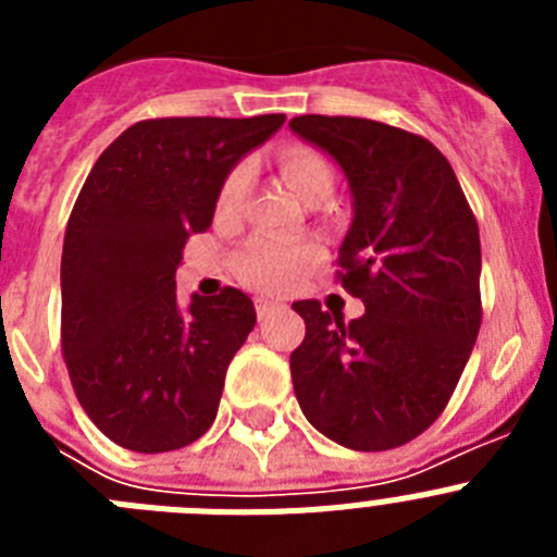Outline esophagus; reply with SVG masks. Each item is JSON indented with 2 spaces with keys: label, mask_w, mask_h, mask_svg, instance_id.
I'll return each instance as SVG.
<instances>
[{
  "label": "esophagus",
  "mask_w": 557,
  "mask_h": 557,
  "mask_svg": "<svg viewBox=\"0 0 557 557\" xmlns=\"http://www.w3.org/2000/svg\"><path fill=\"white\" fill-rule=\"evenodd\" d=\"M253 307H256V314H259V318H268V314H273V312H282L284 304L270 301V298H256Z\"/></svg>",
  "instance_id": "esophagus-1"
}]
</instances>
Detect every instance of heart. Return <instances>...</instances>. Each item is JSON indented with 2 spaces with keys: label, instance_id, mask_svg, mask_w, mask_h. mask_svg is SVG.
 I'll list each match as a JSON object with an SVG mask.
<instances>
[{
  "label": "heart",
  "instance_id": "b5f03b06",
  "mask_svg": "<svg viewBox=\"0 0 557 557\" xmlns=\"http://www.w3.org/2000/svg\"><path fill=\"white\" fill-rule=\"evenodd\" d=\"M278 166L287 181L289 189L301 200L312 203L318 195L334 189V170L326 156H321L312 147L293 145L284 147L278 156ZM248 186V166L239 164L225 175L218 191V214L228 218L239 209ZM321 262V250L309 243H282V239H268V236H256L245 245L234 259V270L239 282L248 284L262 293H287L295 284L301 282L304 275Z\"/></svg>",
  "mask_w": 557,
  "mask_h": 557
}]
</instances>
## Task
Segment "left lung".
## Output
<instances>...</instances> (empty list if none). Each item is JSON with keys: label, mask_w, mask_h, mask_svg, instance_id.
I'll list each match as a JSON object with an SVG mask.
<instances>
[{"label": "left lung", "mask_w": 557, "mask_h": 557, "mask_svg": "<svg viewBox=\"0 0 557 557\" xmlns=\"http://www.w3.org/2000/svg\"><path fill=\"white\" fill-rule=\"evenodd\" d=\"M326 150L354 198L337 282L366 304L343 323L295 301L307 337L289 354L295 398L334 444L385 451L446 410L482 323L480 228L446 156L418 133L307 113L289 120Z\"/></svg>", "instance_id": "1"}]
</instances>
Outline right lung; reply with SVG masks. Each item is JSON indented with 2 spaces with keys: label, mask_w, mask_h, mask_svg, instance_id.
<instances>
[{
  "label": "right lung",
  "mask_w": 557,
  "mask_h": 557,
  "mask_svg": "<svg viewBox=\"0 0 557 557\" xmlns=\"http://www.w3.org/2000/svg\"><path fill=\"white\" fill-rule=\"evenodd\" d=\"M284 120L136 122L88 172L63 239L61 348L81 407L122 449H184L214 424L253 301L225 287L181 312L175 270L231 166Z\"/></svg>",
  "instance_id": "obj_1"
}]
</instances>
